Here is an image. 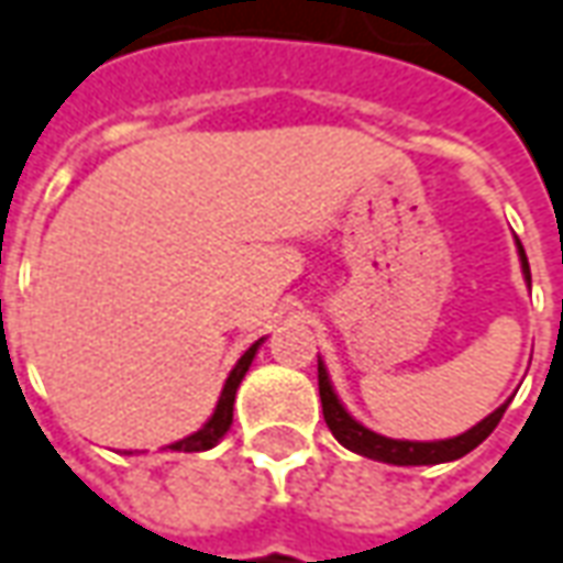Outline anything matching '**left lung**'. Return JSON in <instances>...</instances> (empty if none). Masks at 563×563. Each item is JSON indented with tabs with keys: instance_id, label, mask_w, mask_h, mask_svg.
Instances as JSON below:
<instances>
[{
	"instance_id": "obj_1",
	"label": "left lung",
	"mask_w": 563,
	"mask_h": 563,
	"mask_svg": "<svg viewBox=\"0 0 563 563\" xmlns=\"http://www.w3.org/2000/svg\"><path fill=\"white\" fill-rule=\"evenodd\" d=\"M518 243V255H521V271L530 283V265L528 255H525V246ZM317 380H320V399H322V418H325V427L332 430L338 442L356 454H363L368 460H380V463H393V466H430V463H448V460H457L463 454H470L473 448H478L485 442L487 435L494 432V427L500 423L506 405L503 402L494 415H487L482 423H475L473 430H466L463 435H454V439H442V442H402V439H387V435H377L368 427H363L360 420H353L344 411V405L338 402L335 390L329 384V375H325V365H317Z\"/></svg>"
}]
</instances>
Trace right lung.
Returning a JSON list of instances; mask_svg holds the SVG:
<instances>
[{
  "instance_id": "right-lung-1",
  "label": "right lung",
  "mask_w": 563,
  "mask_h": 563,
  "mask_svg": "<svg viewBox=\"0 0 563 563\" xmlns=\"http://www.w3.org/2000/svg\"><path fill=\"white\" fill-rule=\"evenodd\" d=\"M258 344H262V341H255L253 347L246 350L241 360H238V365L231 368L225 387H222V396H219V405H216L213 418L207 420L198 432H191V435H186V439H179V442L167 445V451H207V448H213L216 442L225 435L228 427H231V418H234V396H238V387H241L243 375H246V372H250V365H253V356H255V350H258Z\"/></svg>"
}]
</instances>
